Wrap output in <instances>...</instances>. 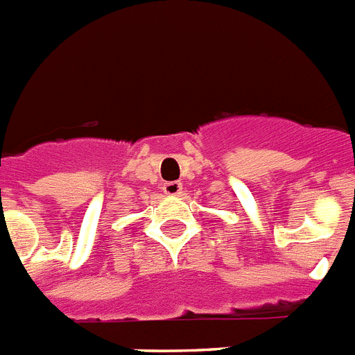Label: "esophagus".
I'll return each mask as SVG.
<instances>
[{
	"label": "esophagus",
	"mask_w": 355,
	"mask_h": 355,
	"mask_svg": "<svg viewBox=\"0 0 355 355\" xmlns=\"http://www.w3.org/2000/svg\"><path fill=\"white\" fill-rule=\"evenodd\" d=\"M162 189H164V193H166V195L177 196V195H180V191H182V184L177 182V180H173V182L164 184Z\"/></svg>",
	"instance_id": "obj_1"
}]
</instances>
